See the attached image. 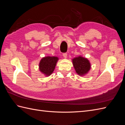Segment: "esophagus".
I'll use <instances>...</instances> for the list:
<instances>
[{
    "mask_svg": "<svg viewBox=\"0 0 125 125\" xmlns=\"http://www.w3.org/2000/svg\"><path fill=\"white\" fill-rule=\"evenodd\" d=\"M62 55H63V57L65 58H66L67 57V53H63Z\"/></svg>",
    "mask_w": 125,
    "mask_h": 125,
    "instance_id": "1",
    "label": "esophagus"
}]
</instances>
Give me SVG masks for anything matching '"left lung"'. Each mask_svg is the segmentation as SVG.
<instances>
[{"mask_svg": "<svg viewBox=\"0 0 125 125\" xmlns=\"http://www.w3.org/2000/svg\"><path fill=\"white\" fill-rule=\"evenodd\" d=\"M72 61L75 72L80 76H84L88 73L91 67L89 60L81 56L73 58Z\"/></svg>", "mask_w": 125, "mask_h": 125, "instance_id": "8db88e82", "label": "left lung"}]
</instances>
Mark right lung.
Wrapping results in <instances>:
<instances>
[{"label": "right lung", "mask_w": 125, "mask_h": 125, "mask_svg": "<svg viewBox=\"0 0 125 125\" xmlns=\"http://www.w3.org/2000/svg\"><path fill=\"white\" fill-rule=\"evenodd\" d=\"M58 60V57L56 56L44 57L40 62L39 70L46 77L50 76L54 71Z\"/></svg>", "instance_id": "right-lung-1"}]
</instances>
